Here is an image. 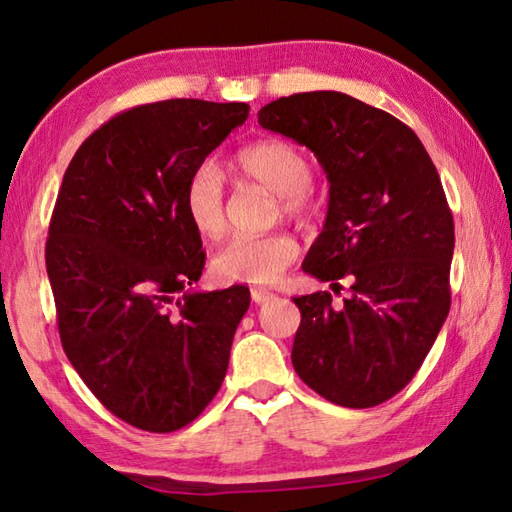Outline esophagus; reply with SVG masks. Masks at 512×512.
<instances>
[{
    "label": "esophagus",
    "instance_id": "obj_1",
    "mask_svg": "<svg viewBox=\"0 0 512 512\" xmlns=\"http://www.w3.org/2000/svg\"><path fill=\"white\" fill-rule=\"evenodd\" d=\"M250 297H253V302L255 304H264V302H268L273 297V293L268 291V288H262V286H255V288H250Z\"/></svg>",
    "mask_w": 512,
    "mask_h": 512
}]
</instances>
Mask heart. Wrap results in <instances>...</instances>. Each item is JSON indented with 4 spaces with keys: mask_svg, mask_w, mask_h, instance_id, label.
Listing matches in <instances>:
<instances>
[{
    "mask_svg": "<svg viewBox=\"0 0 512 512\" xmlns=\"http://www.w3.org/2000/svg\"><path fill=\"white\" fill-rule=\"evenodd\" d=\"M230 170L239 179L275 192L286 217L302 219L313 210L311 163L293 143L280 138L257 141L235 154ZM183 210L203 239H219L226 232V185L212 163H203L190 174L183 188ZM297 253L300 246L286 232L235 237L212 257V271L226 282L273 284L295 262Z\"/></svg>",
    "mask_w": 512,
    "mask_h": 512,
    "instance_id": "heart-1",
    "label": "heart"
}]
</instances>
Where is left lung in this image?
I'll use <instances>...</instances> for the list:
<instances>
[{"mask_svg": "<svg viewBox=\"0 0 512 512\" xmlns=\"http://www.w3.org/2000/svg\"><path fill=\"white\" fill-rule=\"evenodd\" d=\"M259 125L318 156L329 210L302 271L342 280L293 297L302 313L291 360L327 401L362 410L410 383L450 311L454 221L439 172L410 127L340 91L268 102Z\"/></svg>", "mask_w": 512, "mask_h": 512, "instance_id": "obj_1", "label": "left lung"}]
</instances>
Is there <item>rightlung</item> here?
Masks as SVG:
<instances>
[{
  "instance_id": "1",
  "label": "right lung",
  "mask_w": 512,
  "mask_h": 512,
  "mask_svg": "<svg viewBox=\"0 0 512 512\" xmlns=\"http://www.w3.org/2000/svg\"><path fill=\"white\" fill-rule=\"evenodd\" d=\"M248 109L194 98L127 109L64 172L46 239L62 349L98 401L138 430H181L224 383L250 291L192 288L206 253L183 188Z\"/></svg>"
}]
</instances>
